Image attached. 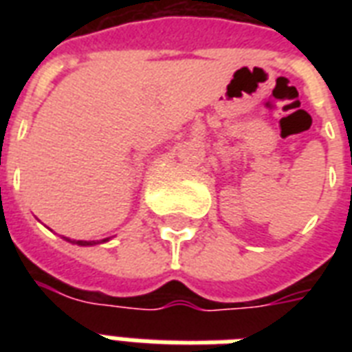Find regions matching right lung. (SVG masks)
I'll use <instances>...</instances> for the list:
<instances>
[{"label":"right lung","mask_w":352,"mask_h":352,"mask_svg":"<svg viewBox=\"0 0 352 352\" xmlns=\"http://www.w3.org/2000/svg\"><path fill=\"white\" fill-rule=\"evenodd\" d=\"M107 241V239H104ZM76 245H82V246H87V245H95V243H91V241H74Z\"/></svg>","instance_id":"1"}]
</instances>
